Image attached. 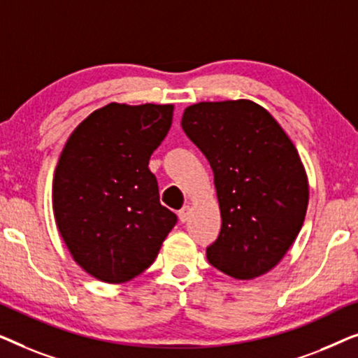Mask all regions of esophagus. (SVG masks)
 Segmentation results:
<instances>
[{"mask_svg": "<svg viewBox=\"0 0 358 358\" xmlns=\"http://www.w3.org/2000/svg\"><path fill=\"white\" fill-rule=\"evenodd\" d=\"M189 218H190V207H187V205H185L184 208H180L179 220H180V222H182V223H185Z\"/></svg>", "mask_w": 358, "mask_h": 358, "instance_id": "obj_1", "label": "esophagus"}]
</instances>
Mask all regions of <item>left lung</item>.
Instances as JSON below:
<instances>
[{"label": "left lung", "mask_w": 358, "mask_h": 358, "mask_svg": "<svg viewBox=\"0 0 358 358\" xmlns=\"http://www.w3.org/2000/svg\"><path fill=\"white\" fill-rule=\"evenodd\" d=\"M180 125L213 171L222 231L207 248L208 262L236 280L272 271L300 233L310 200L290 136L249 99L197 102Z\"/></svg>", "instance_id": "1"}]
</instances>
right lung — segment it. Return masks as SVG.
I'll use <instances>...</instances> for the list:
<instances>
[{
  "label": "right lung",
  "mask_w": 358,
  "mask_h": 358,
  "mask_svg": "<svg viewBox=\"0 0 358 358\" xmlns=\"http://www.w3.org/2000/svg\"><path fill=\"white\" fill-rule=\"evenodd\" d=\"M173 104L110 102L68 136L52 182L58 233L83 271L125 283L158 256L178 217L159 203L148 169L168 134Z\"/></svg>",
  "instance_id": "add662e5"
}]
</instances>
